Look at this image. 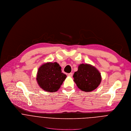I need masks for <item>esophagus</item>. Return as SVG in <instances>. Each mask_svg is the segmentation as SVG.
I'll return each mask as SVG.
<instances>
[{"instance_id": "1", "label": "esophagus", "mask_w": 131, "mask_h": 131, "mask_svg": "<svg viewBox=\"0 0 131 131\" xmlns=\"http://www.w3.org/2000/svg\"><path fill=\"white\" fill-rule=\"evenodd\" d=\"M68 75L69 76H70V77H72V75H73V74H72V73H70L68 74Z\"/></svg>"}]
</instances>
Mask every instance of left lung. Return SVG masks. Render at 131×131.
<instances>
[{
  "mask_svg": "<svg viewBox=\"0 0 131 131\" xmlns=\"http://www.w3.org/2000/svg\"><path fill=\"white\" fill-rule=\"evenodd\" d=\"M74 81L81 90L89 92L95 89L101 82V76L96 69L87 64H81L73 75Z\"/></svg>",
  "mask_w": 131,
  "mask_h": 131,
  "instance_id": "8db88e82",
  "label": "left lung"
}]
</instances>
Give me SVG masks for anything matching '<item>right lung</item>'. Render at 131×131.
I'll list each match as a JSON object with an SVG mask.
<instances>
[{"instance_id": "add662e5", "label": "right lung", "mask_w": 131, "mask_h": 131, "mask_svg": "<svg viewBox=\"0 0 131 131\" xmlns=\"http://www.w3.org/2000/svg\"><path fill=\"white\" fill-rule=\"evenodd\" d=\"M66 77L67 75L61 72V68L58 63L48 62L39 69L37 80L43 90L53 92L60 88Z\"/></svg>"}]
</instances>
